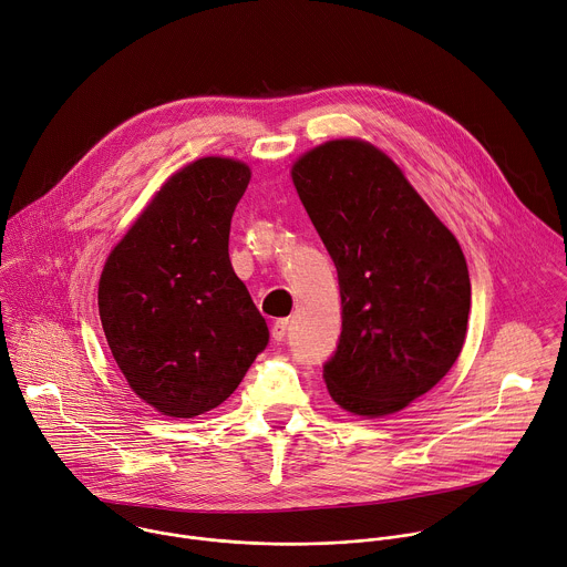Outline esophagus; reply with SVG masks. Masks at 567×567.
<instances>
[{
	"mask_svg": "<svg viewBox=\"0 0 567 567\" xmlns=\"http://www.w3.org/2000/svg\"><path fill=\"white\" fill-rule=\"evenodd\" d=\"M286 330H288V319H277L275 323H272V339L275 342H284V337H286Z\"/></svg>",
	"mask_w": 567,
	"mask_h": 567,
	"instance_id": "1",
	"label": "esophagus"
}]
</instances>
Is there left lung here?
<instances>
[{"mask_svg":"<svg viewBox=\"0 0 567 567\" xmlns=\"http://www.w3.org/2000/svg\"><path fill=\"white\" fill-rule=\"evenodd\" d=\"M290 176L342 297L326 389L353 415L398 413L463 351L472 284L461 244L391 156L362 138L312 147Z\"/></svg>","mask_w":567,"mask_h":567,"instance_id":"left-lung-1","label":"left lung"}]
</instances>
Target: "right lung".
I'll list each match as a JSON object with an SVG mask.
<instances>
[{
  "label": "right lung",
  "mask_w": 567,
  "mask_h": 567,
  "mask_svg": "<svg viewBox=\"0 0 567 567\" xmlns=\"http://www.w3.org/2000/svg\"><path fill=\"white\" fill-rule=\"evenodd\" d=\"M250 167L203 156L174 172L109 252L100 321L130 389L167 417L228 400L268 344L228 241Z\"/></svg>",
  "instance_id": "add662e5"
}]
</instances>
